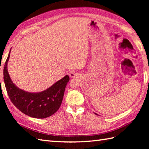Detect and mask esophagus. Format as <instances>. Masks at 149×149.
<instances>
[{"mask_svg":"<svg viewBox=\"0 0 149 149\" xmlns=\"http://www.w3.org/2000/svg\"><path fill=\"white\" fill-rule=\"evenodd\" d=\"M69 75H70V77L75 78V77H77V73L75 72L74 71H71L70 72Z\"/></svg>","mask_w":149,"mask_h":149,"instance_id":"34e87169","label":"esophagus"}]
</instances>
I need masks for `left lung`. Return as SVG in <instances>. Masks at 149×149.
Wrapping results in <instances>:
<instances>
[{
    "label": "left lung",
    "mask_w": 149,
    "mask_h": 149,
    "mask_svg": "<svg viewBox=\"0 0 149 149\" xmlns=\"http://www.w3.org/2000/svg\"><path fill=\"white\" fill-rule=\"evenodd\" d=\"M95 115H98V114H97V113H95Z\"/></svg>",
    "instance_id": "left-lung-1"
}]
</instances>
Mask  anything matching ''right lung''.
Masks as SVG:
<instances>
[{
	"mask_svg": "<svg viewBox=\"0 0 149 149\" xmlns=\"http://www.w3.org/2000/svg\"><path fill=\"white\" fill-rule=\"evenodd\" d=\"M11 49L4 67V81L12 103L21 112L35 118H45L54 115L61 106L65 88L70 80L69 76L65 75L52 86L39 93L22 90L13 83L8 71Z\"/></svg>",
	"mask_w": 149,
	"mask_h": 149,
	"instance_id": "add662e5",
	"label": "right lung"
}]
</instances>
